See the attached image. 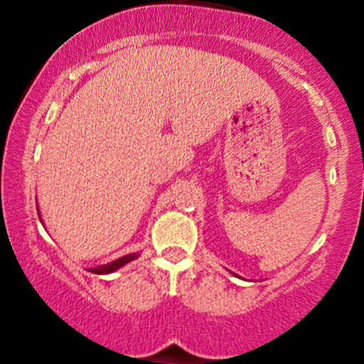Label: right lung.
<instances>
[{
    "instance_id": "add662e5",
    "label": "right lung",
    "mask_w": 364,
    "mask_h": 364,
    "mask_svg": "<svg viewBox=\"0 0 364 364\" xmlns=\"http://www.w3.org/2000/svg\"><path fill=\"white\" fill-rule=\"evenodd\" d=\"M38 215H39V210H38ZM139 257V253H129V255H124L121 258H117V260H114L111 263H106V265H99L96 268H89V272L91 273H96V275H107V273H112L119 270V268L126 265V263L136 260Z\"/></svg>"
}]
</instances>
